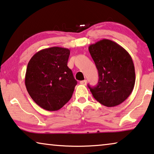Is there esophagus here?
Listing matches in <instances>:
<instances>
[{
  "label": "esophagus",
  "mask_w": 154,
  "mask_h": 154,
  "mask_svg": "<svg viewBox=\"0 0 154 154\" xmlns=\"http://www.w3.org/2000/svg\"><path fill=\"white\" fill-rule=\"evenodd\" d=\"M87 82H88V81H87V80H84V81H81V82H80V83H81V85H86Z\"/></svg>",
  "instance_id": "esophagus-1"
}]
</instances>
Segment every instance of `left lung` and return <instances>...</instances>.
<instances>
[{"label":"left lung","instance_id":"obj_1","mask_svg":"<svg viewBox=\"0 0 154 154\" xmlns=\"http://www.w3.org/2000/svg\"><path fill=\"white\" fill-rule=\"evenodd\" d=\"M90 53L99 72V82L88 88L94 99L107 107L125 101L135 82L134 64L126 50L112 40L103 39L91 44Z\"/></svg>","mask_w":154,"mask_h":154}]
</instances>
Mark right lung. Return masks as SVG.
<instances>
[{
	"label": "right lung",
	"mask_w": 154,
	"mask_h": 154,
	"mask_svg": "<svg viewBox=\"0 0 154 154\" xmlns=\"http://www.w3.org/2000/svg\"><path fill=\"white\" fill-rule=\"evenodd\" d=\"M70 51L51 47L35 53L29 61L25 85L33 101L44 110H58L69 101L77 81L67 66Z\"/></svg>",
	"instance_id": "obj_1"
}]
</instances>
